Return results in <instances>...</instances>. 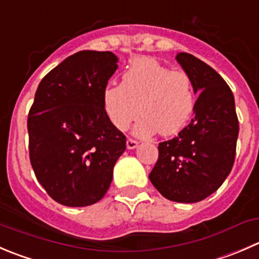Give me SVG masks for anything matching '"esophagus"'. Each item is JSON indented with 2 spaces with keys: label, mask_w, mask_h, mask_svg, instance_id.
<instances>
[{
  "label": "esophagus",
  "mask_w": 259,
  "mask_h": 259,
  "mask_svg": "<svg viewBox=\"0 0 259 259\" xmlns=\"http://www.w3.org/2000/svg\"><path fill=\"white\" fill-rule=\"evenodd\" d=\"M126 147L127 149H135L138 147V142L134 139H127L126 140Z\"/></svg>",
  "instance_id": "34e87169"
}]
</instances>
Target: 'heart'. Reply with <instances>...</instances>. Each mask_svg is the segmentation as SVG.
Returning a JSON list of instances; mask_svg holds the SVG:
<instances>
[{
	"label": "heart",
	"instance_id": "obj_1",
	"mask_svg": "<svg viewBox=\"0 0 259 259\" xmlns=\"http://www.w3.org/2000/svg\"><path fill=\"white\" fill-rule=\"evenodd\" d=\"M191 77L172 71L153 58H138L125 69L121 83L102 91V107L112 126L125 130L140 112L134 134L148 138L159 132L164 137L180 133L195 110Z\"/></svg>",
	"mask_w": 259,
	"mask_h": 259
}]
</instances>
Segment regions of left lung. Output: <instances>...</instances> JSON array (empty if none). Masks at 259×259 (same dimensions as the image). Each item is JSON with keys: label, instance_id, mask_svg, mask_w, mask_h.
<instances>
[{"label": "left lung", "instance_id": "1", "mask_svg": "<svg viewBox=\"0 0 259 259\" xmlns=\"http://www.w3.org/2000/svg\"><path fill=\"white\" fill-rule=\"evenodd\" d=\"M176 59L200 95L190 124L158 145L149 180L165 199L193 204L214 193L229 176L239 122L232 90L215 69L188 53H178Z\"/></svg>", "mask_w": 259, "mask_h": 259}]
</instances>
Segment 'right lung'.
<instances>
[{"mask_svg":"<svg viewBox=\"0 0 259 259\" xmlns=\"http://www.w3.org/2000/svg\"><path fill=\"white\" fill-rule=\"evenodd\" d=\"M117 62L111 52L82 50L52 69L35 92L27 117L30 162L48 195L64 206L100 201L126 149V138L102 107Z\"/></svg>","mask_w":259,"mask_h":259,"instance_id":"add662e5","label":"right lung"}]
</instances>
